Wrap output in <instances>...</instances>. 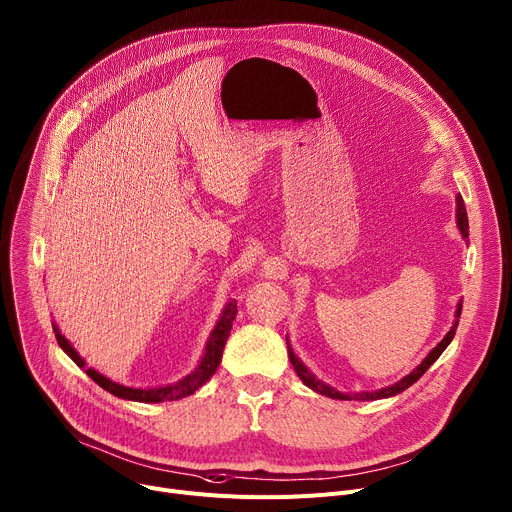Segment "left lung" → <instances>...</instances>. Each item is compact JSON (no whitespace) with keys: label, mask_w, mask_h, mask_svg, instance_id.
Returning a JSON list of instances; mask_svg holds the SVG:
<instances>
[{"label":"left lung","mask_w":512,"mask_h":512,"mask_svg":"<svg viewBox=\"0 0 512 512\" xmlns=\"http://www.w3.org/2000/svg\"><path fill=\"white\" fill-rule=\"evenodd\" d=\"M455 204H457V210H455V218H457V226H459V230H461V235H463V239H468L470 237V226H468V212H466V204H463V198L461 196H457L455 198ZM459 314H461V302L457 304V310H455V322H453V327L449 329V333L443 337V341L437 345V347H433L431 349V353L423 359V363L421 365H416L408 376H404L402 380H398L396 384H392V386H386V388H382V390H374V392H355V394H345V392H339V390H335V388H331V386H327L324 382H320L314 374H310L308 371V367L296 357V353H294V349H292V345H290V341H288V355H290V361H292V365H294V369H296V374H298V378L310 388V390H314V392H318V394H322V396H329V398H335V400H359V402H365V400H380V398H390V396H396V394H400V392H404L406 388H410L418 378H421L425 371L441 357V353L447 349V345L453 341V337H455V329H457V322H459Z\"/></svg>","instance_id":"left-lung-1"}]
</instances>
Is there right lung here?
Masks as SVG:
<instances>
[{
    "label": "right lung",
    "instance_id": "add662e5",
    "mask_svg": "<svg viewBox=\"0 0 512 512\" xmlns=\"http://www.w3.org/2000/svg\"><path fill=\"white\" fill-rule=\"evenodd\" d=\"M237 316V302L230 300L218 322L214 331L210 333V339L206 343V351H204V357L202 361L198 363V367L192 371V374H188L185 378H181L179 382L175 384H167V386H159V388H130V386H122V384H116L112 382L110 378L102 376L100 371H96L94 367H85V361L83 357L75 351V347L65 339V335H61V329L57 327V324L53 322V331H55V337H57V343L59 347L81 367L85 369V374L94 380L98 386H102L106 392L118 396V398H124V400H134V402H169V400H179V398H185L194 394L198 388H202L212 376L214 371L218 369L220 365V359H222V351H224V345H226V339L230 335V329H232V320H235Z\"/></svg>",
    "mask_w": 512,
    "mask_h": 512
}]
</instances>
